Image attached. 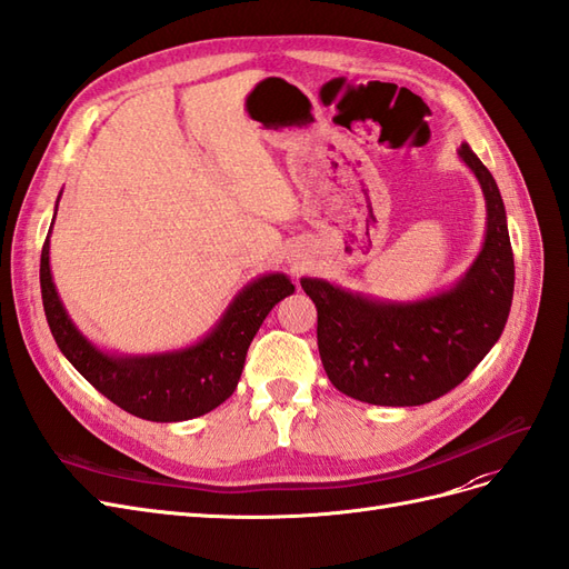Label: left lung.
Segmentation results:
<instances>
[{
  "label": "left lung",
  "instance_id": "obj_1",
  "mask_svg": "<svg viewBox=\"0 0 569 569\" xmlns=\"http://www.w3.org/2000/svg\"><path fill=\"white\" fill-rule=\"evenodd\" d=\"M458 157L486 200L481 250L460 279L417 300H383L302 276L317 307V346L329 381L355 400L415 408L462 383L496 346L512 305L515 262L506 204L467 142Z\"/></svg>",
  "mask_w": 569,
  "mask_h": 569
}]
</instances>
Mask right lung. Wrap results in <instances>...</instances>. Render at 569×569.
<instances>
[{"label":"right lung","mask_w":569,"mask_h":569,"mask_svg":"<svg viewBox=\"0 0 569 569\" xmlns=\"http://www.w3.org/2000/svg\"><path fill=\"white\" fill-rule=\"evenodd\" d=\"M50 236L52 229L40 257V288L44 317L59 350L97 391L148 421L194 419L231 398L254 333L276 302L296 293L286 273H262L238 290L214 327L192 346L150 355L113 352L94 346L63 307L52 279Z\"/></svg>","instance_id":"add662e5"}]
</instances>
